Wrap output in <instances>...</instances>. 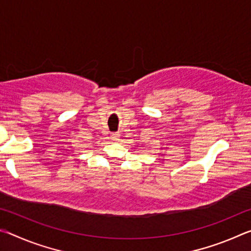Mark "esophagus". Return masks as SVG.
Instances as JSON below:
<instances>
[{
    "label": "esophagus",
    "mask_w": 251,
    "mask_h": 251,
    "mask_svg": "<svg viewBox=\"0 0 251 251\" xmlns=\"http://www.w3.org/2000/svg\"><path fill=\"white\" fill-rule=\"evenodd\" d=\"M110 138L113 139V141H115V142H117L118 139H120V134L118 133H114V134H112L110 135Z\"/></svg>",
    "instance_id": "34e87169"
}]
</instances>
